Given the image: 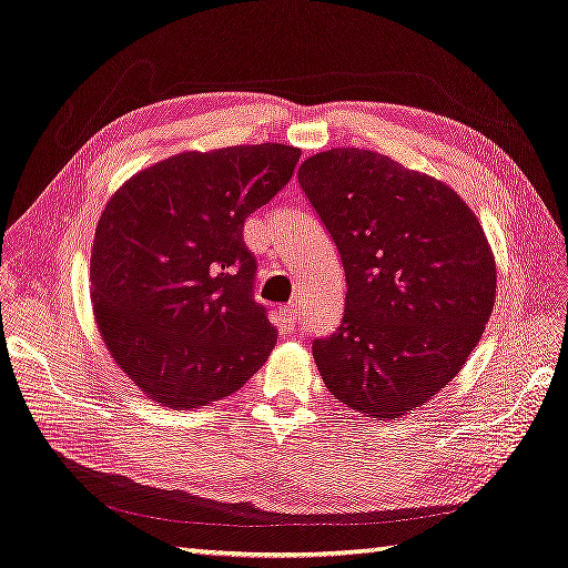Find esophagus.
Segmentation results:
<instances>
[{
	"label": "esophagus",
	"mask_w": 568,
	"mask_h": 568,
	"mask_svg": "<svg viewBox=\"0 0 568 568\" xmlns=\"http://www.w3.org/2000/svg\"><path fill=\"white\" fill-rule=\"evenodd\" d=\"M278 318H281V325H283L285 329H295V325L300 323V308H297V304L283 306L281 313H278Z\"/></svg>",
	"instance_id": "esophagus-1"
}]
</instances>
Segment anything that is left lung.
Returning <instances> with one entry per match:
<instances>
[{
	"label": "left lung",
	"instance_id": "left-lung-1",
	"mask_svg": "<svg viewBox=\"0 0 568 568\" xmlns=\"http://www.w3.org/2000/svg\"><path fill=\"white\" fill-rule=\"evenodd\" d=\"M346 273L342 325L313 342L332 397L400 418L464 369L496 302V260L454 189L358 146L300 165Z\"/></svg>",
	"mask_w": 568,
	"mask_h": 568
}]
</instances>
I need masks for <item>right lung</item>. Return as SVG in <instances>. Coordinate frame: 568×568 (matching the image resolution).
I'll return each instance as SVG.
<instances>
[{
	"label": "right lung",
	"instance_id": "1",
	"mask_svg": "<svg viewBox=\"0 0 568 568\" xmlns=\"http://www.w3.org/2000/svg\"><path fill=\"white\" fill-rule=\"evenodd\" d=\"M302 152L264 142L182 152L123 182L91 250L100 337L135 386L171 409L236 393L276 346L252 300L250 213L290 182Z\"/></svg>",
	"mask_w": 568,
	"mask_h": 568
}]
</instances>
